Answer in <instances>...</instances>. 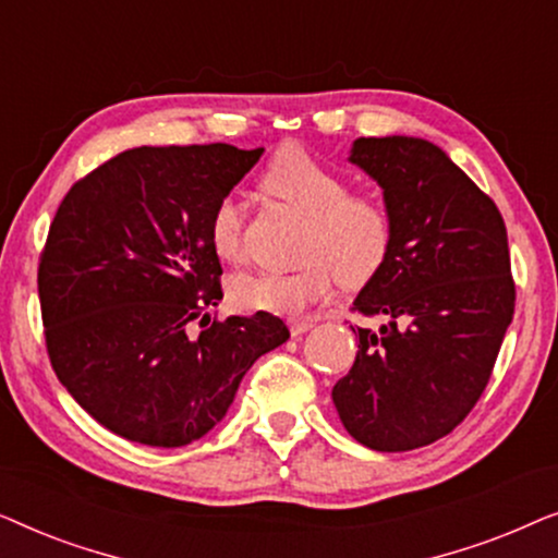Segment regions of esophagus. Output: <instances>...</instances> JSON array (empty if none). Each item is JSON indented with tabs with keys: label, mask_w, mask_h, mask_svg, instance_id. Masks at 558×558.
Returning <instances> with one entry per match:
<instances>
[{
	"label": "esophagus",
	"mask_w": 558,
	"mask_h": 558,
	"mask_svg": "<svg viewBox=\"0 0 558 558\" xmlns=\"http://www.w3.org/2000/svg\"><path fill=\"white\" fill-rule=\"evenodd\" d=\"M312 327H315V325H312L310 319H292L289 330H292V335H304V332H310Z\"/></svg>",
	"instance_id": "esophagus-1"
}]
</instances>
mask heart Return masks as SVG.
<instances>
[{
    "label": "heart",
    "mask_w": 558,
    "mask_h": 558,
    "mask_svg": "<svg viewBox=\"0 0 558 558\" xmlns=\"http://www.w3.org/2000/svg\"><path fill=\"white\" fill-rule=\"evenodd\" d=\"M262 187L304 216L302 256L294 271H251L231 284L243 310L302 315L332 292L335 277L363 287L386 264L391 218L371 195L348 193L345 180L300 147H289L266 167ZM210 246L223 262L243 256V213L235 197H223L210 216Z\"/></svg>",
    "instance_id": "heart-1"
}]
</instances>
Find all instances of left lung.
<instances>
[{
	"mask_svg": "<svg viewBox=\"0 0 558 558\" xmlns=\"http://www.w3.org/2000/svg\"><path fill=\"white\" fill-rule=\"evenodd\" d=\"M348 162L378 182L391 248L353 302L386 323L353 330L357 355L332 403L363 447L409 452L452 432L490 380L515 307L508 233L437 144L361 136Z\"/></svg>",
	"mask_w": 558,
	"mask_h": 558,
	"instance_id": "8db88e82",
	"label": "left lung"
}]
</instances>
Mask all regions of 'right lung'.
<instances>
[{"label":"right lung","instance_id":"add662e5","mask_svg":"<svg viewBox=\"0 0 558 558\" xmlns=\"http://www.w3.org/2000/svg\"><path fill=\"white\" fill-rule=\"evenodd\" d=\"M262 155L136 147L60 203L37 271L45 342L68 393L119 437L165 449L205 437L251 365L289 340L269 312L187 330L223 300L213 208Z\"/></svg>","mask_w":558,"mask_h":558}]
</instances>
